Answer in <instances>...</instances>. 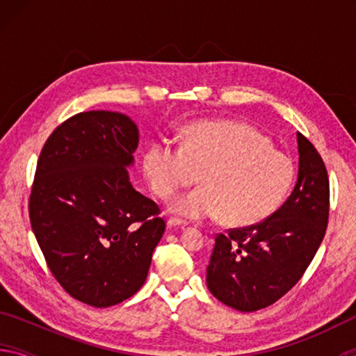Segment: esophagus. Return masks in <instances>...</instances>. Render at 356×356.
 Returning <instances> with one entry per match:
<instances>
[{
	"label": "esophagus",
	"mask_w": 356,
	"mask_h": 356,
	"mask_svg": "<svg viewBox=\"0 0 356 356\" xmlns=\"http://www.w3.org/2000/svg\"><path fill=\"white\" fill-rule=\"evenodd\" d=\"M166 226L168 227H185L186 222L184 220H179V218H170L166 221Z\"/></svg>",
	"instance_id": "34e87169"
}]
</instances>
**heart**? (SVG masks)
I'll use <instances>...</instances> for the list:
<instances>
[{
	"mask_svg": "<svg viewBox=\"0 0 356 356\" xmlns=\"http://www.w3.org/2000/svg\"><path fill=\"white\" fill-rule=\"evenodd\" d=\"M144 168L160 197L202 186L174 197L171 212L186 220L215 218L246 227L268 218L286 200L293 182V165L272 149L267 136L238 122L193 124L184 146L160 140L149 147Z\"/></svg>",
	"mask_w": 356,
	"mask_h": 356,
	"instance_id": "obj_1",
	"label": "heart"
}]
</instances>
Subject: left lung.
Here are the masks:
<instances>
[{"instance_id":"left-lung-1","label":"left lung","mask_w":356,"mask_h":356,"mask_svg":"<svg viewBox=\"0 0 356 356\" xmlns=\"http://www.w3.org/2000/svg\"><path fill=\"white\" fill-rule=\"evenodd\" d=\"M297 144L298 177L287 201L267 220L215 238L207 287L221 303L237 311L267 308L291 291L327 231V168L301 134H297Z\"/></svg>"}]
</instances>
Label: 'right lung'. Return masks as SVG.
Wrapping results in <instances>:
<instances>
[{
    "label": "right lung",
    "mask_w": 356,
    "mask_h": 356,
    "mask_svg": "<svg viewBox=\"0 0 356 356\" xmlns=\"http://www.w3.org/2000/svg\"><path fill=\"white\" fill-rule=\"evenodd\" d=\"M140 130L118 111L72 116L42 149L29 220L64 291L108 308L140 291L165 232L156 204L130 182Z\"/></svg>",
    "instance_id": "add662e5"
}]
</instances>
